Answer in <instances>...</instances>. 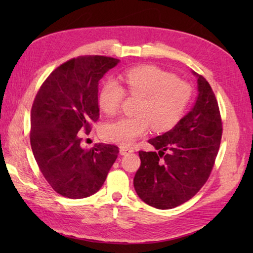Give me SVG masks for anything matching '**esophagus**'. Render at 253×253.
I'll return each mask as SVG.
<instances>
[{
	"label": "esophagus",
	"mask_w": 253,
	"mask_h": 253,
	"mask_svg": "<svg viewBox=\"0 0 253 253\" xmlns=\"http://www.w3.org/2000/svg\"><path fill=\"white\" fill-rule=\"evenodd\" d=\"M134 152V148H131V147H121V154L122 155H127V154H129V153H132Z\"/></svg>",
	"instance_id": "1"
}]
</instances>
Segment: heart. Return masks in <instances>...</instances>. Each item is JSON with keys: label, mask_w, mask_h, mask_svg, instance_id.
Listing matches in <instances>:
<instances>
[{"label": "heart", "mask_w": 253, "mask_h": 253, "mask_svg": "<svg viewBox=\"0 0 253 253\" xmlns=\"http://www.w3.org/2000/svg\"><path fill=\"white\" fill-rule=\"evenodd\" d=\"M121 79L128 95L140 97L137 116L122 117L104 128L107 139L121 145H130L149 127L165 131L182 118L192 97V87L186 81L156 66L145 65L124 71ZM125 91L117 81L107 80L98 95L100 108L114 115L121 108Z\"/></svg>", "instance_id": "b5f03b06"}]
</instances>
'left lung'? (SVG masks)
Returning a JSON list of instances; mask_svg holds the SVG:
<instances>
[{"label": "left lung", "mask_w": 253, "mask_h": 253, "mask_svg": "<svg viewBox=\"0 0 253 253\" xmlns=\"http://www.w3.org/2000/svg\"><path fill=\"white\" fill-rule=\"evenodd\" d=\"M198 84L193 109L173 129L148 140L158 153L139 151L135 191L156 209L176 208L193 198L215 163L223 130L219 104L203 76L198 75Z\"/></svg>", "instance_id": "8db88e82"}]
</instances>
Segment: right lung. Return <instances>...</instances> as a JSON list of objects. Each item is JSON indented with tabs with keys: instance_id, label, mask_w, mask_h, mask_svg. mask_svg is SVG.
Here are the masks:
<instances>
[{
	"instance_id": "1",
	"label": "right lung",
	"mask_w": 253,
	"mask_h": 253,
	"mask_svg": "<svg viewBox=\"0 0 253 253\" xmlns=\"http://www.w3.org/2000/svg\"><path fill=\"white\" fill-rule=\"evenodd\" d=\"M119 62L105 55H80L51 72L31 109L30 143L42 175L58 194L84 199L99 191L118 156L116 145L81 148L99 119L98 84Z\"/></svg>"
}]
</instances>
